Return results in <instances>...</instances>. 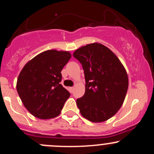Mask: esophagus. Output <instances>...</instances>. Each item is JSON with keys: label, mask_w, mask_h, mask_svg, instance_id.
I'll return each instance as SVG.
<instances>
[{"label": "esophagus", "mask_w": 154, "mask_h": 154, "mask_svg": "<svg viewBox=\"0 0 154 154\" xmlns=\"http://www.w3.org/2000/svg\"><path fill=\"white\" fill-rule=\"evenodd\" d=\"M74 89H75V88H74V87H71V88H70V91H71L72 92L74 91Z\"/></svg>", "instance_id": "esophagus-1"}]
</instances>
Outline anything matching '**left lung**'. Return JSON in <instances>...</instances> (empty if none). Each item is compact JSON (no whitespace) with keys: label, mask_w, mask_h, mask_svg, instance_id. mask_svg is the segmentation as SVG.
<instances>
[{"label":"left lung","mask_w":154,"mask_h":154,"mask_svg":"<svg viewBox=\"0 0 154 154\" xmlns=\"http://www.w3.org/2000/svg\"><path fill=\"white\" fill-rule=\"evenodd\" d=\"M73 56L82 64L85 92L77 100L83 117L93 122L106 121L122 106L128 89L125 67L105 45L94 43L76 50Z\"/></svg>","instance_id":"left-lung-1"}]
</instances>
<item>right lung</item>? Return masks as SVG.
Masks as SVG:
<instances>
[{
  "label": "right lung",
  "mask_w": 154,
  "mask_h": 154,
  "mask_svg": "<svg viewBox=\"0 0 154 154\" xmlns=\"http://www.w3.org/2000/svg\"><path fill=\"white\" fill-rule=\"evenodd\" d=\"M68 51L48 50L28 61L19 74L17 93L24 107L35 117L59 116L70 93L60 84L61 70L71 59Z\"/></svg>",
  "instance_id": "1"
}]
</instances>
